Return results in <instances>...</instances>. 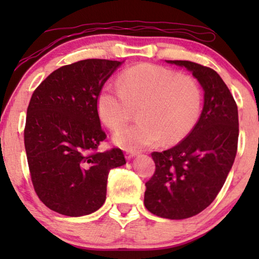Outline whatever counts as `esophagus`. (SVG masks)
<instances>
[{
  "mask_svg": "<svg viewBox=\"0 0 259 259\" xmlns=\"http://www.w3.org/2000/svg\"><path fill=\"white\" fill-rule=\"evenodd\" d=\"M138 153L137 152H132V151H126L125 152V157H126V159H132L133 157H136Z\"/></svg>",
  "mask_w": 259,
  "mask_h": 259,
  "instance_id": "1",
  "label": "esophagus"
}]
</instances>
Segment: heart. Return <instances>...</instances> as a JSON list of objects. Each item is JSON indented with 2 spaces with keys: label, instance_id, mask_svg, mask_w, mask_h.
<instances>
[{
  "label": "heart",
  "instance_id": "1",
  "mask_svg": "<svg viewBox=\"0 0 259 259\" xmlns=\"http://www.w3.org/2000/svg\"><path fill=\"white\" fill-rule=\"evenodd\" d=\"M203 92L196 77L161 66L143 63L125 70L118 86L105 84L97 99L98 114L118 131L139 108V121L114 136L119 147L139 151L160 143H179L198 122Z\"/></svg>",
  "mask_w": 259,
  "mask_h": 259
}]
</instances>
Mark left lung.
<instances>
[{
    "label": "left lung",
    "instance_id": "1",
    "mask_svg": "<svg viewBox=\"0 0 259 259\" xmlns=\"http://www.w3.org/2000/svg\"><path fill=\"white\" fill-rule=\"evenodd\" d=\"M167 62L192 72L205 92L204 107L185 139L152 153L155 171L145 184L144 204L158 217L185 219L205 210L224 185L237 153L238 108L212 68L183 60Z\"/></svg>",
    "mask_w": 259,
    "mask_h": 259
}]
</instances>
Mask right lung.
Segmentation results:
<instances>
[{
	"instance_id": "right-lung-1",
	"label": "right lung",
	"mask_w": 259,
	"mask_h": 259,
	"mask_svg": "<svg viewBox=\"0 0 259 259\" xmlns=\"http://www.w3.org/2000/svg\"><path fill=\"white\" fill-rule=\"evenodd\" d=\"M120 61L87 59L60 67L31 95L24 127L30 178L37 197L60 214L81 217L106 200L108 173L126 164L106 139L97 109L101 88Z\"/></svg>"
}]
</instances>
